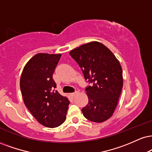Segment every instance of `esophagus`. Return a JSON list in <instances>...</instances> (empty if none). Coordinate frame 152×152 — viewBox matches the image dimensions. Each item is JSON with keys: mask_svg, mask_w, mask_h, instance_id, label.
Listing matches in <instances>:
<instances>
[{"mask_svg": "<svg viewBox=\"0 0 152 152\" xmlns=\"http://www.w3.org/2000/svg\"><path fill=\"white\" fill-rule=\"evenodd\" d=\"M78 91H75V92L72 93V94H71V96H75L76 94H78Z\"/></svg>", "mask_w": 152, "mask_h": 152, "instance_id": "esophagus-1", "label": "esophagus"}]
</instances>
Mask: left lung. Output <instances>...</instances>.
Here are the masks:
<instances>
[{
    "instance_id": "8db88e82",
    "label": "left lung",
    "mask_w": 152,
    "mask_h": 152,
    "mask_svg": "<svg viewBox=\"0 0 152 152\" xmlns=\"http://www.w3.org/2000/svg\"><path fill=\"white\" fill-rule=\"evenodd\" d=\"M69 54L79 65L85 79L93 83L86 88L88 103L82 108L83 115L90 121H105L113 115L123 86L120 62L98 42L81 45Z\"/></svg>"
}]
</instances>
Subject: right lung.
<instances>
[{
    "label": "right lung",
    "mask_w": 152,
    "mask_h": 152,
    "mask_svg": "<svg viewBox=\"0 0 152 152\" xmlns=\"http://www.w3.org/2000/svg\"><path fill=\"white\" fill-rule=\"evenodd\" d=\"M61 54L39 53L29 60L22 73L20 86L27 108L41 125L58 127L66 120L69 100L54 91L53 73Z\"/></svg>",
    "instance_id": "obj_1"
}]
</instances>
